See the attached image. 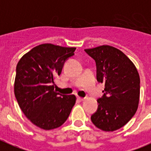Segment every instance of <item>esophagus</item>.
I'll list each match as a JSON object with an SVG mask.
<instances>
[{
  "mask_svg": "<svg viewBox=\"0 0 151 151\" xmlns=\"http://www.w3.org/2000/svg\"><path fill=\"white\" fill-rule=\"evenodd\" d=\"M78 99H79L80 101H82L85 100V98H83V97H80V96H78Z\"/></svg>",
  "mask_w": 151,
  "mask_h": 151,
  "instance_id": "34e87169",
  "label": "esophagus"
}]
</instances>
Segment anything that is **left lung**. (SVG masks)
<instances>
[{"label": "left lung", "instance_id": "1", "mask_svg": "<svg viewBox=\"0 0 151 151\" xmlns=\"http://www.w3.org/2000/svg\"><path fill=\"white\" fill-rule=\"evenodd\" d=\"M96 61V79L104 83V95L97 100L92 123L103 131H115L127 124L138 107L140 77L134 63L124 53L109 45L85 49Z\"/></svg>", "mask_w": 151, "mask_h": 151}]
</instances>
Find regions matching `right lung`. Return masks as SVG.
Listing matches in <instances>:
<instances>
[{
	"label": "right lung",
	"mask_w": 151,
	"mask_h": 151,
	"mask_svg": "<svg viewBox=\"0 0 151 151\" xmlns=\"http://www.w3.org/2000/svg\"><path fill=\"white\" fill-rule=\"evenodd\" d=\"M75 47L44 43L34 47L17 63L14 94L25 116L39 128L50 130L61 126L76 104L75 95L55 91V79L65 61L74 55Z\"/></svg>",
	"instance_id": "1"
}]
</instances>
